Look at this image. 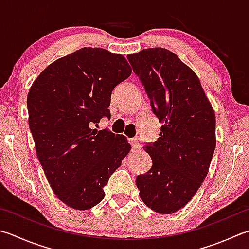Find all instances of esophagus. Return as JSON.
Listing matches in <instances>:
<instances>
[{
    "instance_id": "obj_1",
    "label": "esophagus",
    "mask_w": 249,
    "mask_h": 249,
    "mask_svg": "<svg viewBox=\"0 0 249 249\" xmlns=\"http://www.w3.org/2000/svg\"><path fill=\"white\" fill-rule=\"evenodd\" d=\"M129 143L131 144V149H133V150H139V149L141 148V145H140V143H139V140H138L137 138L130 139Z\"/></svg>"
}]
</instances>
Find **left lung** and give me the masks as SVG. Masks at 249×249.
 <instances>
[{"instance_id":"1","label":"left lung","mask_w":249,"mask_h":249,"mask_svg":"<svg viewBox=\"0 0 249 249\" xmlns=\"http://www.w3.org/2000/svg\"><path fill=\"white\" fill-rule=\"evenodd\" d=\"M127 59L144 87L160 137L145 143L152 160L136 184L142 202L160 213L186 206L205 179L216 148V119L197 75L168 50L148 48Z\"/></svg>"}]
</instances>
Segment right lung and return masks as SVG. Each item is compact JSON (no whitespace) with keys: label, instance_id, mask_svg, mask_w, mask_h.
Listing matches in <instances>:
<instances>
[{"label":"right lung","instance_id":"1","mask_svg":"<svg viewBox=\"0 0 249 249\" xmlns=\"http://www.w3.org/2000/svg\"><path fill=\"white\" fill-rule=\"evenodd\" d=\"M130 74L122 55L84 47L48 66L29 90L37 159L53 193L71 208L100 203L104 187L129 152L125 136L92 127L110 118L112 90Z\"/></svg>","mask_w":249,"mask_h":249}]
</instances>
